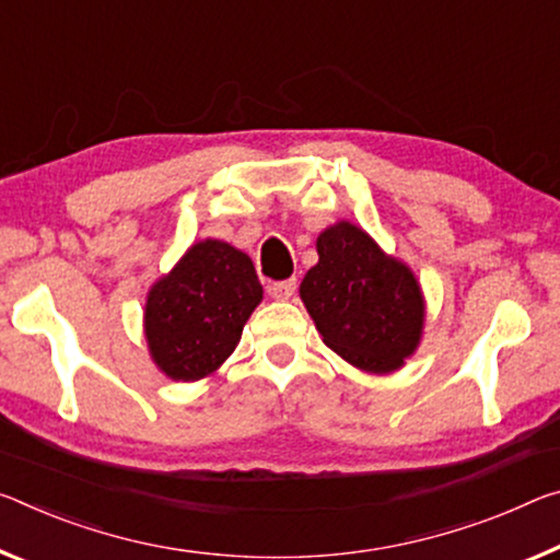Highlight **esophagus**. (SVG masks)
Here are the masks:
<instances>
[{"mask_svg": "<svg viewBox=\"0 0 560 560\" xmlns=\"http://www.w3.org/2000/svg\"><path fill=\"white\" fill-rule=\"evenodd\" d=\"M296 291V279H287V281H271L269 283V294L273 299H289Z\"/></svg>", "mask_w": 560, "mask_h": 560, "instance_id": "1", "label": "esophagus"}]
</instances>
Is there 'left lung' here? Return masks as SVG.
I'll return each instance as SVG.
<instances>
[{"mask_svg":"<svg viewBox=\"0 0 560 560\" xmlns=\"http://www.w3.org/2000/svg\"><path fill=\"white\" fill-rule=\"evenodd\" d=\"M316 252L318 264L299 291L324 343L374 374L401 366L423 326L421 289L408 266L349 221L326 229Z\"/></svg>","mask_w":560,"mask_h":560,"instance_id":"obj_1","label":"left lung"}]
</instances>
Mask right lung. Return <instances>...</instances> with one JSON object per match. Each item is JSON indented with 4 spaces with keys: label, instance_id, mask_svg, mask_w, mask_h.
I'll list each match as a JSON object with an SVG mask.
<instances>
[{
    "label": "right lung",
    "instance_id": "add662e5",
    "mask_svg": "<svg viewBox=\"0 0 560 560\" xmlns=\"http://www.w3.org/2000/svg\"><path fill=\"white\" fill-rule=\"evenodd\" d=\"M252 259L224 242L194 244L147 299V341L156 366L176 381L214 371L242 339L261 301Z\"/></svg>",
    "mask_w": 560,
    "mask_h": 560
}]
</instances>
